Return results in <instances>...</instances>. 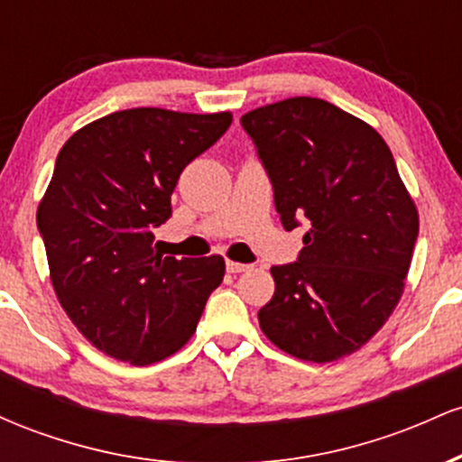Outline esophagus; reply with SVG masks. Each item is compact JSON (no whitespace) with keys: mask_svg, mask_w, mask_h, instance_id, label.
Wrapping results in <instances>:
<instances>
[{"mask_svg":"<svg viewBox=\"0 0 462 462\" xmlns=\"http://www.w3.org/2000/svg\"><path fill=\"white\" fill-rule=\"evenodd\" d=\"M226 269H227V273H243V272H247L249 264L235 263V261H227V263H226Z\"/></svg>","mask_w":462,"mask_h":462,"instance_id":"obj_1","label":"esophagus"}]
</instances>
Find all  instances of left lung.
<instances>
[{
	"label": "left lung",
	"mask_w": 462,
	"mask_h": 462,
	"mask_svg": "<svg viewBox=\"0 0 462 462\" xmlns=\"http://www.w3.org/2000/svg\"><path fill=\"white\" fill-rule=\"evenodd\" d=\"M273 184L284 230L306 219L298 261L275 264L264 337L291 356L332 363L374 337L404 291L419 235L415 201L383 136L317 97L241 116Z\"/></svg>",
	"instance_id": "left-lung-1"
}]
</instances>
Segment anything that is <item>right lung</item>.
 Segmentation results:
<instances>
[{
    "mask_svg": "<svg viewBox=\"0 0 462 462\" xmlns=\"http://www.w3.org/2000/svg\"><path fill=\"white\" fill-rule=\"evenodd\" d=\"M230 124V113L119 110L58 153L36 224L58 301L108 356L143 367L176 354L224 280V258L162 256L152 227L171 217L182 169Z\"/></svg>",
    "mask_w": 462,
    "mask_h": 462,
    "instance_id": "add662e5",
    "label": "right lung"
}]
</instances>
